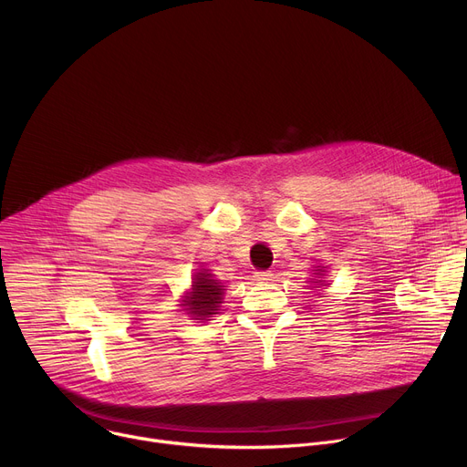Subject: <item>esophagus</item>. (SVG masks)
I'll list each match as a JSON object with an SVG mask.
<instances>
[{
  "mask_svg": "<svg viewBox=\"0 0 467 467\" xmlns=\"http://www.w3.org/2000/svg\"><path fill=\"white\" fill-rule=\"evenodd\" d=\"M254 281H260V283L274 281V274L272 272H254Z\"/></svg>",
  "mask_w": 467,
  "mask_h": 467,
  "instance_id": "1",
  "label": "esophagus"
}]
</instances>
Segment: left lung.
I'll use <instances>...</instances> for the list:
<instances>
[{
    "instance_id": "left-lung-1",
    "label": "left lung",
    "mask_w": 467,
    "mask_h": 467,
    "mask_svg": "<svg viewBox=\"0 0 467 467\" xmlns=\"http://www.w3.org/2000/svg\"><path fill=\"white\" fill-rule=\"evenodd\" d=\"M317 274H314V275H321V270H316ZM312 283H321V281H317V279H312Z\"/></svg>"
}]
</instances>
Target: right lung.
Segmentation results:
<instances>
[{"label":"right lung","mask_w":467,"mask_h":467,"mask_svg":"<svg viewBox=\"0 0 467 467\" xmlns=\"http://www.w3.org/2000/svg\"><path fill=\"white\" fill-rule=\"evenodd\" d=\"M223 297L222 283L214 281L211 274L199 272L192 281V292L184 296L182 306L195 319H207L213 314H218V306Z\"/></svg>","instance_id":"obj_1"}]
</instances>
